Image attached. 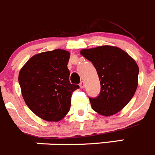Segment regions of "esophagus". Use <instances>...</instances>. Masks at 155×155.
<instances>
[{
    "mask_svg": "<svg viewBox=\"0 0 155 155\" xmlns=\"http://www.w3.org/2000/svg\"><path fill=\"white\" fill-rule=\"evenodd\" d=\"M79 85H80V87H81V88H84V82L81 81V82L80 84H79Z\"/></svg>",
    "mask_w": 155,
    "mask_h": 155,
    "instance_id": "esophagus-1",
    "label": "esophagus"
}]
</instances>
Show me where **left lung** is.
I'll return each mask as SVG.
<instances>
[{
    "label": "left lung",
    "instance_id": "left-lung-1",
    "mask_svg": "<svg viewBox=\"0 0 155 155\" xmlns=\"http://www.w3.org/2000/svg\"><path fill=\"white\" fill-rule=\"evenodd\" d=\"M81 54L93 64L100 80V94L89 98L92 109L106 117L115 114L135 94L139 73L137 63L127 52L110 45L83 49Z\"/></svg>",
    "mask_w": 155,
    "mask_h": 155
}]
</instances>
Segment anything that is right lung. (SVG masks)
Segmentation results:
<instances>
[{
  "label": "right lung",
  "instance_id": "1",
  "mask_svg": "<svg viewBox=\"0 0 155 155\" xmlns=\"http://www.w3.org/2000/svg\"><path fill=\"white\" fill-rule=\"evenodd\" d=\"M70 52L62 49L37 54L21 68L18 76L22 97L38 117L59 121L69 112L71 94L79 85L71 84L68 64Z\"/></svg>",
  "mask_w": 155,
  "mask_h": 155
}]
</instances>
